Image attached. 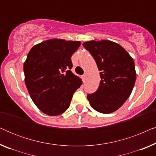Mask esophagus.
<instances>
[{"label": "esophagus", "instance_id": "1", "mask_svg": "<svg viewBox=\"0 0 156 156\" xmlns=\"http://www.w3.org/2000/svg\"><path fill=\"white\" fill-rule=\"evenodd\" d=\"M82 79L83 82H85V80H86V75H85V74H84V75H82Z\"/></svg>", "mask_w": 156, "mask_h": 156}]
</instances>
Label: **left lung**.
Masks as SVG:
<instances>
[{"instance_id":"left-lung-1","label":"left lung","mask_w":156,"mask_h":156,"mask_svg":"<svg viewBox=\"0 0 156 156\" xmlns=\"http://www.w3.org/2000/svg\"><path fill=\"white\" fill-rule=\"evenodd\" d=\"M83 46L91 53L101 71L99 88L87 95V99L98 112H114L133 90L136 78L133 59L123 47L110 40H91L84 42Z\"/></svg>"}]
</instances>
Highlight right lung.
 Instances as JSON below:
<instances>
[{
  "label": "right lung",
  "mask_w": 156,
  "mask_h": 156,
  "mask_svg": "<svg viewBox=\"0 0 156 156\" xmlns=\"http://www.w3.org/2000/svg\"><path fill=\"white\" fill-rule=\"evenodd\" d=\"M80 41L51 39L35 44L25 61V82L34 104L48 116H57L69 108L72 96L82 84L71 72V57Z\"/></svg>",
  "instance_id": "1"
}]
</instances>
